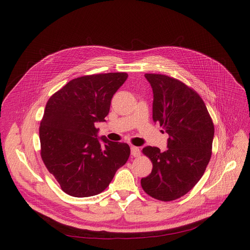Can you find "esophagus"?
<instances>
[{"label": "esophagus", "instance_id": "esophagus-1", "mask_svg": "<svg viewBox=\"0 0 250 250\" xmlns=\"http://www.w3.org/2000/svg\"><path fill=\"white\" fill-rule=\"evenodd\" d=\"M130 154H132L134 157H138L141 155V150H140V148L133 146L132 148H130Z\"/></svg>", "mask_w": 250, "mask_h": 250}]
</instances>
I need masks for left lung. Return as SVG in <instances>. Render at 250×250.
I'll use <instances>...</instances> for the list:
<instances>
[{
    "mask_svg": "<svg viewBox=\"0 0 250 250\" xmlns=\"http://www.w3.org/2000/svg\"><path fill=\"white\" fill-rule=\"evenodd\" d=\"M153 90V121L169 138L167 150L147 146L151 174L141 186L152 198L169 202L187 194L205 173L212 155L214 124L196 92L177 79L145 74Z\"/></svg>",
    "mask_w": 250,
    "mask_h": 250,
    "instance_id": "8db88e82",
    "label": "left lung"
}]
</instances>
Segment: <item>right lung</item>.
Returning a JSON list of instances; mask_svg holds the SVG:
<instances>
[{
  "instance_id": "add662e5",
  "label": "right lung",
  "mask_w": 250,
  "mask_h": 250,
  "mask_svg": "<svg viewBox=\"0 0 250 250\" xmlns=\"http://www.w3.org/2000/svg\"><path fill=\"white\" fill-rule=\"evenodd\" d=\"M126 73L73 79L50 96L39 126L42 161L61 188L75 198L102 192L130 154L125 143L97 137L94 124L105 122L111 98Z\"/></svg>"
}]
</instances>
